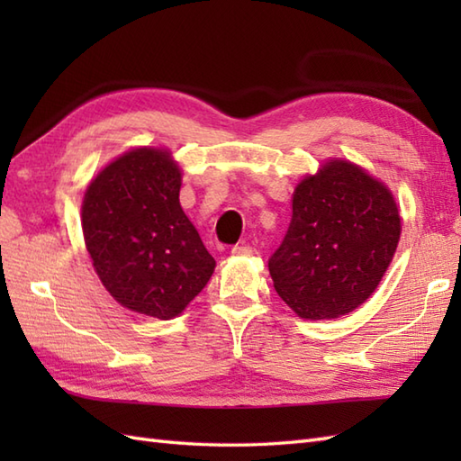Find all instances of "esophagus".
I'll return each mask as SVG.
<instances>
[{"label":"esophagus","instance_id":"34e87169","mask_svg":"<svg viewBox=\"0 0 461 461\" xmlns=\"http://www.w3.org/2000/svg\"><path fill=\"white\" fill-rule=\"evenodd\" d=\"M258 253V249L253 248V246H236L231 249V256H240V258H251V256H256Z\"/></svg>","mask_w":461,"mask_h":461}]
</instances>
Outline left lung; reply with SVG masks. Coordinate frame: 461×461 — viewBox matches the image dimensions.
<instances>
[{"instance_id":"obj_1","label":"left lung","mask_w":461,"mask_h":461,"mask_svg":"<svg viewBox=\"0 0 461 461\" xmlns=\"http://www.w3.org/2000/svg\"><path fill=\"white\" fill-rule=\"evenodd\" d=\"M293 215L269 259L273 287L297 317L358 309L384 277L402 233L393 190L362 166L327 158L293 190Z\"/></svg>"}]
</instances>
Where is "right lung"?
<instances>
[{"label":"right lung","mask_w":461,"mask_h":461,"mask_svg":"<svg viewBox=\"0 0 461 461\" xmlns=\"http://www.w3.org/2000/svg\"><path fill=\"white\" fill-rule=\"evenodd\" d=\"M170 149L136 146L93 176L81 203L86 251L121 307L170 321L205 287L215 259L180 205Z\"/></svg>","instance_id":"add662e5"}]
</instances>
